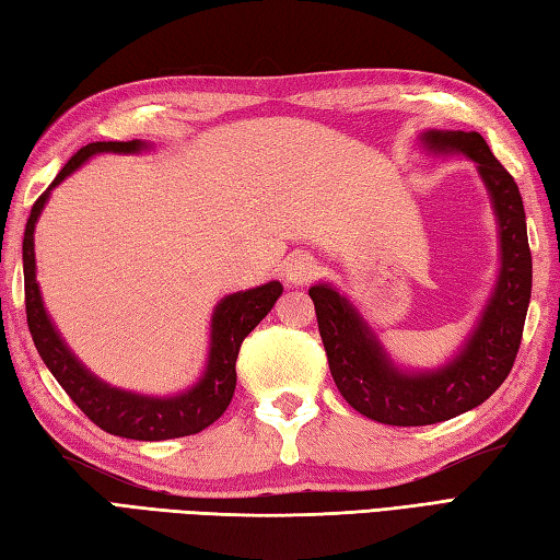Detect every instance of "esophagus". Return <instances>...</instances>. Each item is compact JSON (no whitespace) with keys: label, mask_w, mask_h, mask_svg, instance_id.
<instances>
[{"label":"esophagus","mask_w":560,"mask_h":560,"mask_svg":"<svg viewBox=\"0 0 560 560\" xmlns=\"http://www.w3.org/2000/svg\"><path fill=\"white\" fill-rule=\"evenodd\" d=\"M316 276V260L310 256V253H294V256L288 260V268H284V280L294 288L300 284H307Z\"/></svg>","instance_id":"esophagus-1"}]
</instances>
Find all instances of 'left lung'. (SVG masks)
Listing matches in <instances>:
<instances>
[{
    "label": "left lung",
    "instance_id": "left-lung-1",
    "mask_svg": "<svg viewBox=\"0 0 560 560\" xmlns=\"http://www.w3.org/2000/svg\"><path fill=\"white\" fill-rule=\"evenodd\" d=\"M427 151H458L476 163L500 226V276L453 361L407 373L380 346L368 322L331 284L310 288L331 377L363 417L389 427H427L482 405L508 380L532 298V250L520 187L478 131H427Z\"/></svg>",
    "mask_w": 560,
    "mask_h": 560
}]
</instances>
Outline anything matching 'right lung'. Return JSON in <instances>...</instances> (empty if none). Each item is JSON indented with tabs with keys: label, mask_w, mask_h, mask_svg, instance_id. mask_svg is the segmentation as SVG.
<instances>
[{
	"label": "right lung",
	"mask_w": 560,
	"mask_h": 560,
	"mask_svg": "<svg viewBox=\"0 0 560 560\" xmlns=\"http://www.w3.org/2000/svg\"><path fill=\"white\" fill-rule=\"evenodd\" d=\"M151 149L145 141H97L88 143L70 158L66 167L56 175L44 195L31 207V217L24 231V292H26V319L28 331L34 336L36 351L44 358L48 371L58 380L60 387L70 395L84 417L114 436L136 441H165L189 436L207 429L224 415L236 389V358L246 336L256 329L262 316L282 294L278 280L260 284L246 292L226 294L212 314V334H209V355L202 377L195 387L175 397H151L129 393V389L112 387L92 375L52 326L44 307L36 282V253L34 229L50 197V189L58 187L68 175L78 171L97 153H141Z\"/></svg>",
	"instance_id": "add662e5"
}]
</instances>
